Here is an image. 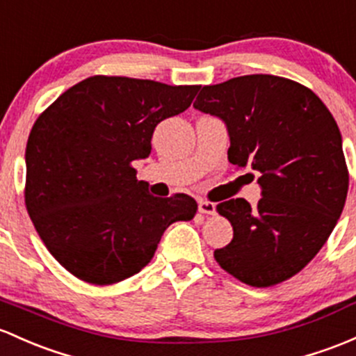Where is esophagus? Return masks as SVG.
Listing matches in <instances>:
<instances>
[{
	"instance_id": "1",
	"label": "esophagus",
	"mask_w": 356,
	"mask_h": 356,
	"mask_svg": "<svg viewBox=\"0 0 356 356\" xmlns=\"http://www.w3.org/2000/svg\"><path fill=\"white\" fill-rule=\"evenodd\" d=\"M198 212L205 213V216H212V213H216V205L212 202L200 200L198 202Z\"/></svg>"
}]
</instances>
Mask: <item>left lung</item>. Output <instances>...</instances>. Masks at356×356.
<instances>
[{
    "label": "left lung",
    "mask_w": 356,
    "mask_h": 356,
    "mask_svg": "<svg viewBox=\"0 0 356 356\" xmlns=\"http://www.w3.org/2000/svg\"><path fill=\"white\" fill-rule=\"evenodd\" d=\"M193 106L225 122L229 161L261 175L256 207L244 198L216 207L234 238L213 258L246 285L289 280L319 253L345 207L350 175L338 124L314 91L271 74L204 86Z\"/></svg>",
    "instance_id": "1"
}]
</instances>
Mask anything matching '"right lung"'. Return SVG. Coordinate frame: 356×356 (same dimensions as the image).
Segmentation results:
<instances>
[{
  "mask_svg": "<svg viewBox=\"0 0 356 356\" xmlns=\"http://www.w3.org/2000/svg\"><path fill=\"white\" fill-rule=\"evenodd\" d=\"M198 90L98 74L35 120L25 151V207L49 253L76 278L112 285L139 273L163 232L195 217L192 197H152L132 163L151 154L156 125L185 112Z\"/></svg>",
  "mask_w": 356,
  "mask_h": 356,
  "instance_id": "right-lung-1",
  "label": "right lung"
}]
</instances>
